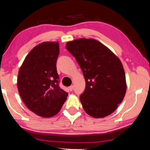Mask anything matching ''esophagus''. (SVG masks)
I'll use <instances>...</instances> for the list:
<instances>
[{
  "mask_svg": "<svg viewBox=\"0 0 150 150\" xmlns=\"http://www.w3.org/2000/svg\"><path fill=\"white\" fill-rule=\"evenodd\" d=\"M73 89H74V86H72H72H70L69 87V90H70V91H72Z\"/></svg>",
  "mask_w": 150,
  "mask_h": 150,
  "instance_id": "1",
  "label": "esophagus"
}]
</instances>
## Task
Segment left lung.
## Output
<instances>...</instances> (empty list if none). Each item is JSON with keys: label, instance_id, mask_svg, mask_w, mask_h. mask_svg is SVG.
<instances>
[{"label": "left lung", "instance_id": "obj_1", "mask_svg": "<svg viewBox=\"0 0 150 150\" xmlns=\"http://www.w3.org/2000/svg\"><path fill=\"white\" fill-rule=\"evenodd\" d=\"M66 48L76 58L86 81L80 100L84 111L99 118L114 112L126 92V75L120 59L94 39L68 42Z\"/></svg>", "mask_w": 150, "mask_h": 150}]
</instances>
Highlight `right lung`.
Here are the masks:
<instances>
[{
	"instance_id": "right-lung-1",
	"label": "right lung",
	"mask_w": 150,
	"mask_h": 150,
	"mask_svg": "<svg viewBox=\"0 0 150 150\" xmlns=\"http://www.w3.org/2000/svg\"><path fill=\"white\" fill-rule=\"evenodd\" d=\"M58 42H44L32 49L18 72L17 86L22 100L30 111L43 117L57 114L68 94L58 85Z\"/></svg>"
}]
</instances>
